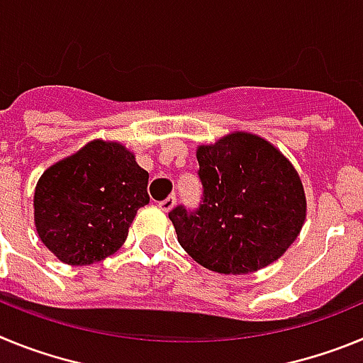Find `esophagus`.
Returning a JSON list of instances; mask_svg holds the SVG:
<instances>
[{
  "mask_svg": "<svg viewBox=\"0 0 363 363\" xmlns=\"http://www.w3.org/2000/svg\"><path fill=\"white\" fill-rule=\"evenodd\" d=\"M174 205H176V198L169 196V198H165L163 201H160L158 207L163 211V213H169V211H172V207H174Z\"/></svg>",
  "mask_w": 363,
  "mask_h": 363,
  "instance_id": "34e87169",
  "label": "esophagus"
}]
</instances>
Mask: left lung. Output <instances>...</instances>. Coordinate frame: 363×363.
Listing matches in <instances>:
<instances>
[{"label":"left lung","mask_w":363,"mask_h":363,"mask_svg":"<svg viewBox=\"0 0 363 363\" xmlns=\"http://www.w3.org/2000/svg\"><path fill=\"white\" fill-rule=\"evenodd\" d=\"M203 198L169 213L179 245L205 269L249 274L277 262L306 221V192L293 163L251 133L200 145Z\"/></svg>","instance_id":"8db88e82"}]
</instances>
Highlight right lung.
Instances as JSON below:
<instances>
[{
	"label": "right lung",
	"instance_id": "obj_1",
	"mask_svg": "<svg viewBox=\"0 0 363 363\" xmlns=\"http://www.w3.org/2000/svg\"><path fill=\"white\" fill-rule=\"evenodd\" d=\"M149 172L118 142L94 140L50 165L34 191V223L45 247L69 265H91L127 240L149 203Z\"/></svg>",
	"mask_w": 363,
	"mask_h": 363
}]
</instances>
